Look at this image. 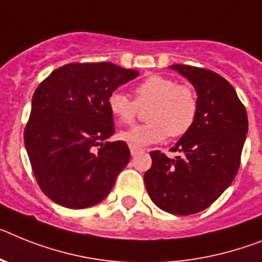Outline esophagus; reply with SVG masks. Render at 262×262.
I'll return each instance as SVG.
<instances>
[{"instance_id": "34e87169", "label": "esophagus", "mask_w": 262, "mask_h": 262, "mask_svg": "<svg viewBox=\"0 0 262 262\" xmlns=\"http://www.w3.org/2000/svg\"><path fill=\"white\" fill-rule=\"evenodd\" d=\"M129 149H130V154L132 156H137L138 153H141V149H137V147L134 146H129Z\"/></svg>"}]
</instances>
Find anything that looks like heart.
<instances>
[{"instance_id": "obj_1", "label": "heart", "mask_w": 262, "mask_h": 262, "mask_svg": "<svg viewBox=\"0 0 262 262\" xmlns=\"http://www.w3.org/2000/svg\"><path fill=\"white\" fill-rule=\"evenodd\" d=\"M134 100L120 91L108 96L106 104L118 124L130 125L140 109H146L147 124L138 125L120 133V138L137 149L158 144L167 138L187 133L198 116V96L188 84H178L163 75H150L134 87Z\"/></svg>"}]
</instances>
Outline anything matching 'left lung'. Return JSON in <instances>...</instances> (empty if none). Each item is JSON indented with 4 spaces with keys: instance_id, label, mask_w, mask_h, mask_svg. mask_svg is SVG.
<instances>
[{
    "instance_id": "obj_1",
    "label": "left lung",
    "mask_w": 262,
    "mask_h": 262,
    "mask_svg": "<svg viewBox=\"0 0 262 262\" xmlns=\"http://www.w3.org/2000/svg\"><path fill=\"white\" fill-rule=\"evenodd\" d=\"M198 93L192 128L170 149L175 159L154 150L145 172L147 194L161 210L192 215L206 210L235 179L248 133V116L235 88L219 74L202 67L172 64Z\"/></svg>"
}]
</instances>
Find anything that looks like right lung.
I'll return each instance as SVG.
<instances>
[{"mask_svg":"<svg viewBox=\"0 0 262 262\" xmlns=\"http://www.w3.org/2000/svg\"><path fill=\"white\" fill-rule=\"evenodd\" d=\"M138 74L108 62L70 63L38 85L24 138L34 177L52 202L80 210L111 192L130 151L124 141H106L115 133L106 100Z\"/></svg>","mask_w":262,"mask_h":262,"instance_id":"right-lung-1","label":"right lung"}]
</instances>
